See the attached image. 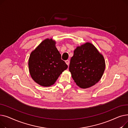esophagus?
<instances>
[{
    "instance_id": "esophagus-1",
    "label": "esophagus",
    "mask_w": 128,
    "mask_h": 128,
    "mask_svg": "<svg viewBox=\"0 0 128 128\" xmlns=\"http://www.w3.org/2000/svg\"><path fill=\"white\" fill-rule=\"evenodd\" d=\"M65 63H66V64L68 65H69V63H70V60H65Z\"/></svg>"
}]
</instances>
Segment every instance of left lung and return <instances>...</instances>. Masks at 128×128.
<instances>
[{
    "label": "left lung",
    "instance_id": "1",
    "mask_svg": "<svg viewBox=\"0 0 128 128\" xmlns=\"http://www.w3.org/2000/svg\"><path fill=\"white\" fill-rule=\"evenodd\" d=\"M105 68L103 56L94 46L86 42L77 46L74 51L69 70L76 84L80 88L86 89L98 82Z\"/></svg>",
    "mask_w": 128,
    "mask_h": 128
}]
</instances>
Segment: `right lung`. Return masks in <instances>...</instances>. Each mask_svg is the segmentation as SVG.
<instances>
[{"mask_svg":"<svg viewBox=\"0 0 128 128\" xmlns=\"http://www.w3.org/2000/svg\"><path fill=\"white\" fill-rule=\"evenodd\" d=\"M28 68L30 76L36 83L49 86L55 83L68 66L61 59L54 40L46 39L30 53Z\"/></svg>","mask_w":128,"mask_h":128,"instance_id":"1","label":"right lung"}]
</instances>
